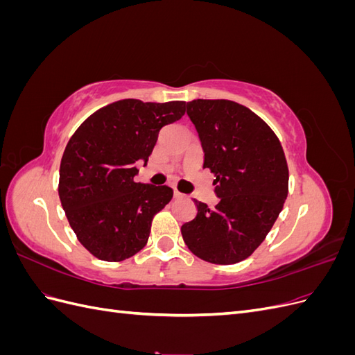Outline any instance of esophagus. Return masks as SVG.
<instances>
[{
    "label": "esophagus",
    "mask_w": 355,
    "mask_h": 355,
    "mask_svg": "<svg viewBox=\"0 0 355 355\" xmlns=\"http://www.w3.org/2000/svg\"><path fill=\"white\" fill-rule=\"evenodd\" d=\"M173 197H175V198H184V194H180L179 191H175V192H173Z\"/></svg>",
    "instance_id": "34e87169"
}]
</instances>
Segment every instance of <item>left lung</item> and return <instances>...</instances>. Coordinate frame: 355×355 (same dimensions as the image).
I'll return each mask as SVG.
<instances>
[{"instance_id":"obj_1","label":"left lung","mask_w":355,"mask_h":355,"mask_svg":"<svg viewBox=\"0 0 355 355\" xmlns=\"http://www.w3.org/2000/svg\"><path fill=\"white\" fill-rule=\"evenodd\" d=\"M214 175V209L194 200L197 216L182 225V237L200 259L231 265L249 257L271 231L288 192L283 146L262 118L232 101L187 103Z\"/></svg>"}]
</instances>
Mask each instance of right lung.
<instances>
[{
    "label": "right lung",
    "instance_id": "1",
    "mask_svg": "<svg viewBox=\"0 0 355 355\" xmlns=\"http://www.w3.org/2000/svg\"><path fill=\"white\" fill-rule=\"evenodd\" d=\"M185 102L124 99L90 115L63 153L59 198L71 228L93 256L120 262L141 252L151 222L173 197L167 185L135 182L161 127L180 120Z\"/></svg>",
    "mask_w": 355,
    "mask_h": 355
}]
</instances>
